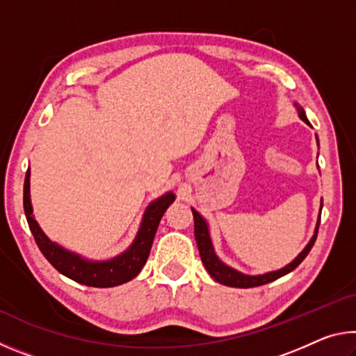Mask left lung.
Here are the masks:
<instances>
[{
  "instance_id": "left-lung-1",
  "label": "left lung",
  "mask_w": 356,
  "mask_h": 356,
  "mask_svg": "<svg viewBox=\"0 0 356 356\" xmlns=\"http://www.w3.org/2000/svg\"><path fill=\"white\" fill-rule=\"evenodd\" d=\"M298 111H300V118L303 119L306 124L311 125L308 118H306L305 111L303 110H298ZM191 212H193V220H195V238H196L197 248H200V254H201V261L204 264V267H206V270H207V272L210 273V276H212L215 281H218V282H221V284L229 286V287L250 289V287L264 286V284H267V282H272L275 280L281 278V276L291 273L292 270L297 268L298 265L305 261V257L309 254L311 248H312V246H314V242H316V238H317V231H318V226H317L314 237L311 238V242L308 243V246H306V248L300 252V256L295 259L293 262L289 264L287 267L278 270V272H272V273H267V275L248 276V275L238 273L237 270H234L231 267H227V265L222 264L220 259L215 256L212 242H210L207 222L204 221L202 216L197 213L196 210L191 209ZM318 222H321V218H318Z\"/></svg>"
}]
</instances>
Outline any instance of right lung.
<instances>
[{
  "label": "right lung",
  "mask_w": 356,
  "mask_h": 356,
  "mask_svg": "<svg viewBox=\"0 0 356 356\" xmlns=\"http://www.w3.org/2000/svg\"><path fill=\"white\" fill-rule=\"evenodd\" d=\"M174 200H176V196L172 193H166L160 200L150 204L146 213H144L143 225L134 245L124 254L106 262H88L83 261L80 256L72 254V252L63 250L61 246L50 242L45 234L42 232L38 221L33 218L31 200H29V168L26 171L25 186H23V207H25V215L29 229L33 232V237L35 243H38L39 250L42 251V254L45 256L47 261L59 273L89 287H114L124 284V282L134 280L141 272L144 264L147 262L149 252L150 248H152V242L161 216H163L166 209L171 206Z\"/></svg>",
  "instance_id": "add662e5"
}]
</instances>
